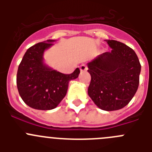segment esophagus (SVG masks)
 Masks as SVG:
<instances>
[{
    "instance_id": "34e87169",
    "label": "esophagus",
    "mask_w": 152,
    "mask_h": 152,
    "mask_svg": "<svg viewBox=\"0 0 152 152\" xmlns=\"http://www.w3.org/2000/svg\"><path fill=\"white\" fill-rule=\"evenodd\" d=\"M80 70L81 72H86L87 70H88V67H87V65H86V64H83L80 66Z\"/></svg>"
}]
</instances>
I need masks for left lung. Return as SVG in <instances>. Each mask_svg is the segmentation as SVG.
<instances>
[{
    "label": "left lung",
    "instance_id": "obj_1",
    "mask_svg": "<svg viewBox=\"0 0 152 152\" xmlns=\"http://www.w3.org/2000/svg\"><path fill=\"white\" fill-rule=\"evenodd\" d=\"M112 50L99 55L88 63L91 76L88 95L103 110H118L126 107L139 84L141 64L135 51L116 40H106Z\"/></svg>",
    "mask_w": 152,
    "mask_h": 152
}]
</instances>
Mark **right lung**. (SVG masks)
I'll return each mask as SVG.
<instances>
[{
	"instance_id": "1",
	"label": "right lung",
	"mask_w": 152,
	"mask_h": 152,
	"mask_svg": "<svg viewBox=\"0 0 152 152\" xmlns=\"http://www.w3.org/2000/svg\"><path fill=\"white\" fill-rule=\"evenodd\" d=\"M55 41L49 39L31 46L18 67L17 89L24 103L31 108L50 110L57 107L66 95L70 81L80 74L77 68L73 73L64 75L44 62V52Z\"/></svg>"
}]
</instances>
